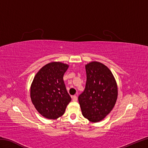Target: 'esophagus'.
I'll use <instances>...</instances> for the list:
<instances>
[{"label":"esophagus","mask_w":148,"mask_h":148,"mask_svg":"<svg viewBox=\"0 0 148 148\" xmlns=\"http://www.w3.org/2000/svg\"><path fill=\"white\" fill-rule=\"evenodd\" d=\"M72 100H73V101H77V95H73V96H72Z\"/></svg>","instance_id":"obj_1"}]
</instances>
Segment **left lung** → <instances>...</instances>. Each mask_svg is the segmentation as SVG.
I'll use <instances>...</instances> for the list:
<instances>
[{
	"label": "left lung",
	"instance_id": "left-lung-1",
	"mask_svg": "<svg viewBox=\"0 0 148 148\" xmlns=\"http://www.w3.org/2000/svg\"><path fill=\"white\" fill-rule=\"evenodd\" d=\"M86 83L78 97L83 116L92 122L102 120L114 108L118 88L111 71L100 62L86 66Z\"/></svg>",
	"mask_w": 148,
	"mask_h": 148
}]
</instances>
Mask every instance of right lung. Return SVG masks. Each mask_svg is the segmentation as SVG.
Returning <instances> with one entry per match:
<instances>
[{
  "label": "right lung",
  "mask_w": 148,
  "mask_h": 148,
  "mask_svg": "<svg viewBox=\"0 0 148 148\" xmlns=\"http://www.w3.org/2000/svg\"><path fill=\"white\" fill-rule=\"evenodd\" d=\"M69 65L51 62L44 66L34 77L30 97L37 111L44 117L55 119L64 114L71 102L64 83V75Z\"/></svg>",
  "instance_id": "right-lung-1"
}]
</instances>
